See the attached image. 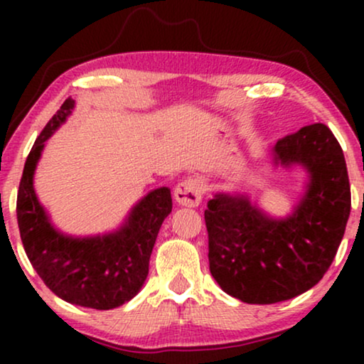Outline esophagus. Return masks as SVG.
<instances>
[{"instance_id":"34e87169","label":"esophagus","mask_w":364,"mask_h":364,"mask_svg":"<svg viewBox=\"0 0 364 364\" xmlns=\"http://www.w3.org/2000/svg\"><path fill=\"white\" fill-rule=\"evenodd\" d=\"M173 196H176V200L181 205L197 207L202 202L203 196L202 182L198 178H186V181L178 183Z\"/></svg>"}]
</instances>
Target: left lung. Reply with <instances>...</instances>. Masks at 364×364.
<instances>
[{"instance_id": "obj_1", "label": "left lung", "mask_w": 364, "mask_h": 364, "mask_svg": "<svg viewBox=\"0 0 364 364\" xmlns=\"http://www.w3.org/2000/svg\"><path fill=\"white\" fill-rule=\"evenodd\" d=\"M275 161L298 162L310 186L295 213L272 220L243 196L207 202L208 267L222 290L245 303L272 305L321 280L345 235L351 191L343 149L330 127L310 124L277 142Z\"/></svg>"}]
</instances>
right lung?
I'll return each instance as SVG.
<instances>
[{
    "label": "right lung",
    "instance_id": "add662e5",
    "mask_svg": "<svg viewBox=\"0 0 364 364\" xmlns=\"http://www.w3.org/2000/svg\"><path fill=\"white\" fill-rule=\"evenodd\" d=\"M73 107L68 97L29 152L18 191V227L29 262L54 295L79 306L111 310L136 296L146 282L149 258L164 218L172 210V197L167 187L151 192L134 207L126 225L106 237L81 240L54 230L34 193L33 173L44 141Z\"/></svg>",
    "mask_w": 364,
    "mask_h": 364
}]
</instances>
